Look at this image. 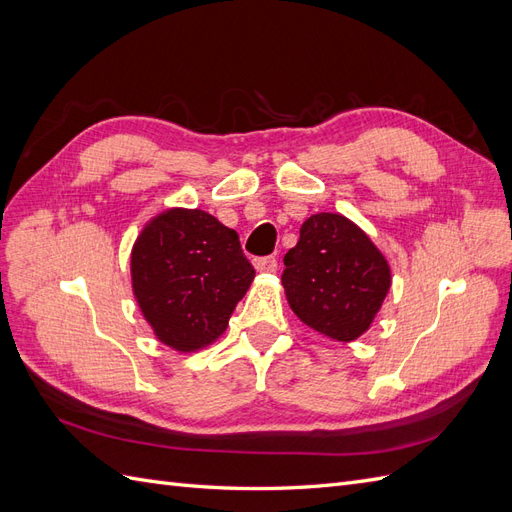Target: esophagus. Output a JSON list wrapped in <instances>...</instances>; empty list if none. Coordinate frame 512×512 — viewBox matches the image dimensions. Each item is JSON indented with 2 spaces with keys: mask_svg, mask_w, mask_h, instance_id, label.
Masks as SVG:
<instances>
[{
  "mask_svg": "<svg viewBox=\"0 0 512 512\" xmlns=\"http://www.w3.org/2000/svg\"><path fill=\"white\" fill-rule=\"evenodd\" d=\"M254 267L260 273H275L277 271V260L275 256H262V258H254Z\"/></svg>",
  "mask_w": 512,
  "mask_h": 512,
  "instance_id": "34e87169",
  "label": "esophagus"
}]
</instances>
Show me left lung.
<instances>
[{"label": "left lung", "mask_w": 512, "mask_h": 512, "mask_svg": "<svg viewBox=\"0 0 512 512\" xmlns=\"http://www.w3.org/2000/svg\"><path fill=\"white\" fill-rule=\"evenodd\" d=\"M290 309L335 342L361 337L391 288V269L365 232L339 213H316L284 256Z\"/></svg>", "instance_id": "1"}]
</instances>
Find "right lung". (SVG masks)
Here are the masks:
<instances>
[{"mask_svg": "<svg viewBox=\"0 0 512 512\" xmlns=\"http://www.w3.org/2000/svg\"><path fill=\"white\" fill-rule=\"evenodd\" d=\"M130 271L145 320L179 352L215 342L256 275L237 232L200 209L156 215L132 247Z\"/></svg>", "mask_w": 512, "mask_h": 512, "instance_id": "right-lung-1", "label": "right lung"}]
</instances>
